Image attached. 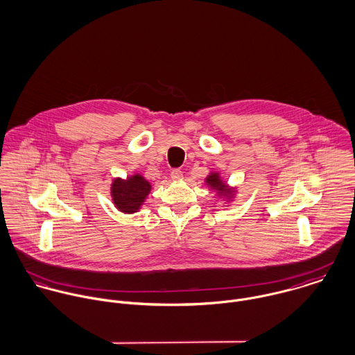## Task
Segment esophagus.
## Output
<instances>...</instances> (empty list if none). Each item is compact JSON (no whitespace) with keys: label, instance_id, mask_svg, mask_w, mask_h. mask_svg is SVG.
Wrapping results in <instances>:
<instances>
[{"label":"esophagus","instance_id":"esophagus-1","mask_svg":"<svg viewBox=\"0 0 355 355\" xmlns=\"http://www.w3.org/2000/svg\"><path fill=\"white\" fill-rule=\"evenodd\" d=\"M183 178V172L180 169H173L171 172V179L172 180H180Z\"/></svg>","mask_w":355,"mask_h":355}]
</instances>
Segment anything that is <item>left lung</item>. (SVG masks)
<instances>
[{"instance_id":"obj_1","label":"left lung","mask_w":355,"mask_h":355,"mask_svg":"<svg viewBox=\"0 0 355 355\" xmlns=\"http://www.w3.org/2000/svg\"><path fill=\"white\" fill-rule=\"evenodd\" d=\"M205 182H206V184H207L211 190H216L218 196H221V197L225 196V197L232 198L234 191L228 189V186L225 184L224 180H221V178H220V175H218L217 172H211V173L205 179ZM230 198H228V200H230Z\"/></svg>"}]
</instances>
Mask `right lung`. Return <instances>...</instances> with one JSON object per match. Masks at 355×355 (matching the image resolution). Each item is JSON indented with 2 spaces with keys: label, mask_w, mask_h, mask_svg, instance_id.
Instances as JSON below:
<instances>
[{
  "label": "right lung",
  "mask_w": 355,
  "mask_h": 355,
  "mask_svg": "<svg viewBox=\"0 0 355 355\" xmlns=\"http://www.w3.org/2000/svg\"><path fill=\"white\" fill-rule=\"evenodd\" d=\"M152 184L139 173L127 179L116 178L110 187V196L114 206L123 213H135L148 198Z\"/></svg>",
  "instance_id": "right-lung-1"
}]
</instances>
